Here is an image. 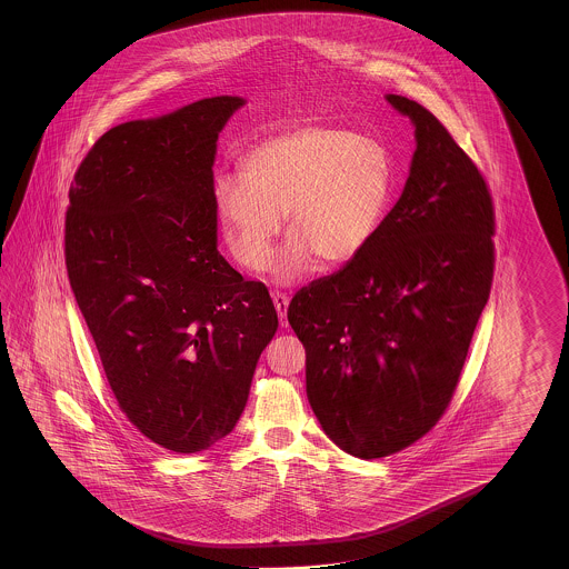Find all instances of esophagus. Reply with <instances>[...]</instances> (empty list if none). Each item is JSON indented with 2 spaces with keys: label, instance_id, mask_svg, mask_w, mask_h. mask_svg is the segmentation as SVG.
I'll return each mask as SVG.
<instances>
[{
  "label": "esophagus",
  "instance_id": "34e87169",
  "mask_svg": "<svg viewBox=\"0 0 569 569\" xmlns=\"http://www.w3.org/2000/svg\"><path fill=\"white\" fill-rule=\"evenodd\" d=\"M272 301H274L277 313H279L280 326L287 327V309H289V297H287L284 292L274 290V292H272Z\"/></svg>",
  "mask_w": 569,
  "mask_h": 569
}]
</instances>
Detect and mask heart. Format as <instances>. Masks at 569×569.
I'll use <instances>...</instances> for the list:
<instances>
[{"mask_svg":"<svg viewBox=\"0 0 569 569\" xmlns=\"http://www.w3.org/2000/svg\"><path fill=\"white\" fill-rule=\"evenodd\" d=\"M392 160L387 146L341 126L305 123L254 146L243 174L223 172L213 194L231 256L264 270L284 223L292 233L272 274L292 282L353 260L372 242L387 213Z\"/></svg>","mask_w":569,"mask_h":569,"instance_id":"obj_1","label":"heart"}]
</instances>
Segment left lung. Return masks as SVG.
Instances as JSON below:
<instances>
[{
  "label": "left lung",
  "mask_w": 569,
  "mask_h": 569,
  "mask_svg": "<svg viewBox=\"0 0 569 569\" xmlns=\"http://www.w3.org/2000/svg\"><path fill=\"white\" fill-rule=\"evenodd\" d=\"M387 101L415 126L402 194L362 254L302 287L287 311L315 417L362 460L409 448L441 419L495 274L480 170L429 109Z\"/></svg>",
  "instance_id": "1"
}]
</instances>
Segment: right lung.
Instances as JSON below:
<instances>
[{
    "label": "right lung",
    "instance_id": "right-lung-1",
    "mask_svg": "<svg viewBox=\"0 0 569 569\" xmlns=\"http://www.w3.org/2000/svg\"><path fill=\"white\" fill-rule=\"evenodd\" d=\"M242 97L103 133L74 172L64 262L130 423L177 453L231 433L279 317L218 252L213 160Z\"/></svg>",
    "mask_w": 569,
    "mask_h": 569
}]
</instances>
